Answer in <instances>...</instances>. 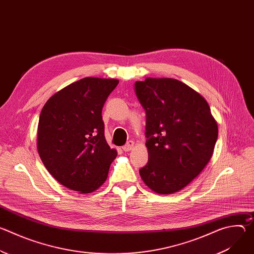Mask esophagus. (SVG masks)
Segmentation results:
<instances>
[{"label": "esophagus", "mask_w": 254, "mask_h": 254, "mask_svg": "<svg viewBox=\"0 0 254 254\" xmlns=\"http://www.w3.org/2000/svg\"><path fill=\"white\" fill-rule=\"evenodd\" d=\"M133 144H134V142L132 141V140H128L125 146L123 147V150L125 151V152H128V151H130L132 148H133Z\"/></svg>", "instance_id": "esophagus-1"}]
</instances>
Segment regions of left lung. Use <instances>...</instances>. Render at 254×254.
I'll list each match as a JSON object with an SVG mask.
<instances>
[{
  "mask_svg": "<svg viewBox=\"0 0 254 254\" xmlns=\"http://www.w3.org/2000/svg\"><path fill=\"white\" fill-rule=\"evenodd\" d=\"M136 97L146 111L149 162L139 175L158 194L186 187L210 161L218 136L207 101L173 78L135 81Z\"/></svg>",
  "mask_w": 254,
  "mask_h": 254,
  "instance_id": "1",
  "label": "left lung"
}]
</instances>
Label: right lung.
I'll use <instances>...</instances> for the list:
<instances>
[{
	"label": "right lung",
	"instance_id": "add662e5",
	"mask_svg": "<svg viewBox=\"0 0 254 254\" xmlns=\"http://www.w3.org/2000/svg\"><path fill=\"white\" fill-rule=\"evenodd\" d=\"M117 79L86 77L45 103L38 125V153L48 172L68 189L90 193L107 178L117 151L104 136L102 107Z\"/></svg>",
	"mask_w": 254,
	"mask_h": 254
}]
</instances>
